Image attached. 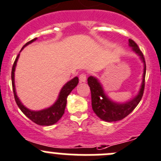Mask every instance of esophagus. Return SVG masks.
Wrapping results in <instances>:
<instances>
[{
    "label": "esophagus",
    "instance_id": "obj_1",
    "mask_svg": "<svg viewBox=\"0 0 161 161\" xmlns=\"http://www.w3.org/2000/svg\"><path fill=\"white\" fill-rule=\"evenodd\" d=\"M86 75L85 74H81L79 75V82L82 83V82H86Z\"/></svg>",
    "mask_w": 161,
    "mask_h": 161
}]
</instances>
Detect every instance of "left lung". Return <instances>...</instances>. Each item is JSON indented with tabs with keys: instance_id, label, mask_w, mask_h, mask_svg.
<instances>
[{
	"instance_id": "8db88e82",
	"label": "left lung",
	"mask_w": 161,
	"mask_h": 161,
	"mask_svg": "<svg viewBox=\"0 0 161 161\" xmlns=\"http://www.w3.org/2000/svg\"><path fill=\"white\" fill-rule=\"evenodd\" d=\"M129 47L135 53L143 64V74L142 83L138 92L135 96L126 101H115L108 97L106 93L102 83L95 76L90 75L88 78V85L91 90L92 108L101 119L106 122H115L123 119L129 115L136 108L141 101L145 87V76H146V61L142 53L139 49L136 43L131 40H128Z\"/></svg>"
}]
</instances>
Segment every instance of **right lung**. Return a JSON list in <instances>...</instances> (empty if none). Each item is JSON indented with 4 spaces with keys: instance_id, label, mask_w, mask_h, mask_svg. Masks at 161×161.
<instances>
[{
    "instance_id": "add662e5",
    "label": "right lung",
    "mask_w": 161,
    "mask_h": 161,
    "mask_svg": "<svg viewBox=\"0 0 161 161\" xmlns=\"http://www.w3.org/2000/svg\"><path fill=\"white\" fill-rule=\"evenodd\" d=\"M37 39V38L36 37V38H34L33 40H31V41L26 43V44L23 46V47L22 48L20 52H21L26 46H27L28 45L31 44L32 42H35ZM19 54L20 53L18 54L15 62H14V64L12 70V89H13V93L14 97H15V102H16L17 105L19 108L20 110L23 112V113L24 114L27 118H29L30 119L32 120L33 122L37 124V125H53L54 124L58 122L59 120L60 119V118L62 117V115L64 113V110L67 104V97H68V95L70 94V93L72 91L73 89L75 88L76 86L78 85V83H79V78H78L77 76H75V77L73 78L72 79H71V80H69L68 82H67L63 86V87L61 88V90H60V93H59L58 94V97H57V99L56 100V101L52 104V105L46 108L42 109V110H31V109H29L28 108H26V106L21 102L19 98L17 96L16 90H15V68H16L17 61H18L19 57Z\"/></svg>"
}]
</instances>
